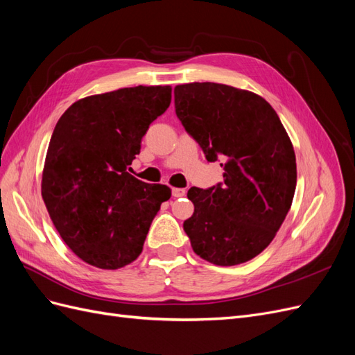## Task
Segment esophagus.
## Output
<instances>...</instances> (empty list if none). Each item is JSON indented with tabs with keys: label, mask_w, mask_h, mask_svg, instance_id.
Here are the masks:
<instances>
[{
	"label": "esophagus",
	"mask_w": 355,
	"mask_h": 355,
	"mask_svg": "<svg viewBox=\"0 0 355 355\" xmlns=\"http://www.w3.org/2000/svg\"><path fill=\"white\" fill-rule=\"evenodd\" d=\"M171 194H173V197H176V198L185 197L187 196V191L184 188H173V189H171Z\"/></svg>",
	"instance_id": "esophagus-1"
}]
</instances>
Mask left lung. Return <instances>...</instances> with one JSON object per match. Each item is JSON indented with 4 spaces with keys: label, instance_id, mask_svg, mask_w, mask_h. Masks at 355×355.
Segmentation results:
<instances>
[{
    "label": "left lung",
    "instance_id": "8db88e82",
    "mask_svg": "<svg viewBox=\"0 0 355 355\" xmlns=\"http://www.w3.org/2000/svg\"><path fill=\"white\" fill-rule=\"evenodd\" d=\"M176 115L207 161L220 159L223 184L192 187L184 230L204 261L232 266L274 240L292 206L296 157L280 118L259 94L218 83L175 87Z\"/></svg>",
    "mask_w": 355,
    "mask_h": 355
}]
</instances>
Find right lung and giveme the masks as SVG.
<instances>
[{"instance_id":"add662e5","label":"right lung","mask_w":355,"mask_h":355,"mask_svg":"<svg viewBox=\"0 0 355 355\" xmlns=\"http://www.w3.org/2000/svg\"><path fill=\"white\" fill-rule=\"evenodd\" d=\"M171 102L170 85H137L72 103L53 130L41 196L62 240L81 261L118 270L142 253L166 185L146 184L127 168Z\"/></svg>"}]
</instances>
